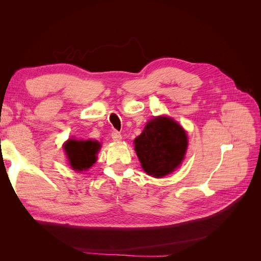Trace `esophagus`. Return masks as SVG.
Here are the masks:
<instances>
[{
    "label": "esophagus",
    "mask_w": 261,
    "mask_h": 261,
    "mask_svg": "<svg viewBox=\"0 0 261 261\" xmlns=\"http://www.w3.org/2000/svg\"><path fill=\"white\" fill-rule=\"evenodd\" d=\"M111 136H112V139L115 141H120L122 139V135L118 132H113Z\"/></svg>",
    "instance_id": "34e87169"
}]
</instances>
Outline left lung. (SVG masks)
I'll return each instance as SVG.
<instances>
[{"mask_svg":"<svg viewBox=\"0 0 261 261\" xmlns=\"http://www.w3.org/2000/svg\"><path fill=\"white\" fill-rule=\"evenodd\" d=\"M134 144L147 174L163 177L184 160L188 139L184 128L172 117L156 116L147 123Z\"/></svg>","mask_w":261,"mask_h":261,"instance_id":"1","label":"left lung"}]
</instances>
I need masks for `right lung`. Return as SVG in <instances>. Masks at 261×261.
Here are the masks:
<instances>
[{"label": "right lung", "instance_id": "add662e5", "mask_svg": "<svg viewBox=\"0 0 261 261\" xmlns=\"http://www.w3.org/2000/svg\"><path fill=\"white\" fill-rule=\"evenodd\" d=\"M101 144L97 140L68 139L64 144L70 168L75 171H85L91 168L97 161V153Z\"/></svg>", "mask_w": 261, "mask_h": 261}]
</instances>
